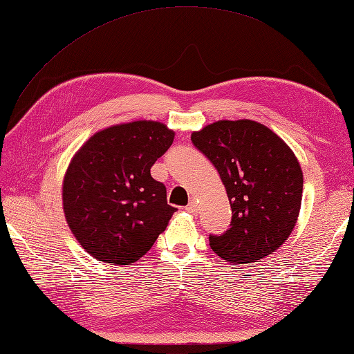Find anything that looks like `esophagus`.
Returning a JSON list of instances; mask_svg holds the SVG:
<instances>
[{"label":"esophagus","mask_w":354,"mask_h":354,"mask_svg":"<svg viewBox=\"0 0 354 354\" xmlns=\"http://www.w3.org/2000/svg\"><path fill=\"white\" fill-rule=\"evenodd\" d=\"M186 210H187L189 213L196 214V213H198V207H196V203H195V201H191V203H189V204L186 205Z\"/></svg>","instance_id":"34e87169"}]
</instances>
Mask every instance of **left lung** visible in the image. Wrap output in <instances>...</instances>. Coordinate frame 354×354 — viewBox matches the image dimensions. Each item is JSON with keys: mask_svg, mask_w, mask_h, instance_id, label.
Here are the masks:
<instances>
[{"mask_svg": "<svg viewBox=\"0 0 354 354\" xmlns=\"http://www.w3.org/2000/svg\"><path fill=\"white\" fill-rule=\"evenodd\" d=\"M191 140L218 169L231 204L230 228L209 236L213 252L228 263L252 264L277 251L300 210L304 174L295 153L252 120H221Z\"/></svg>", "mask_w": 354, "mask_h": 354, "instance_id": "left-lung-1", "label": "left lung"}]
</instances>
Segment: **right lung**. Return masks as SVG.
I'll list each match as a JSON object with an SVG mask.
<instances>
[{
    "label": "right lung",
    "mask_w": 354,
    "mask_h": 354,
    "mask_svg": "<svg viewBox=\"0 0 354 354\" xmlns=\"http://www.w3.org/2000/svg\"><path fill=\"white\" fill-rule=\"evenodd\" d=\"M174 132L158 122L100 131L75 154L63 183V207L77 242L99 261L132 264L150 251L177 209L150 169Z\"/></svg>",
    "instance_id": "right-lung-1"
}]
</instances>
